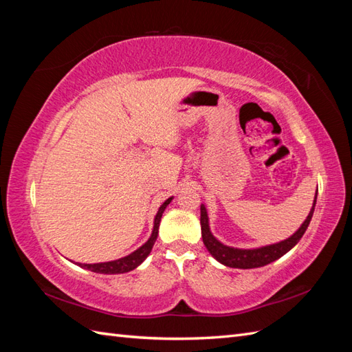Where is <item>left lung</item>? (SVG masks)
<instances>
[{
    "label": "left lung",
    "mask_w": 352,
    "mask_h": 352,
    "mask_svg": "<svg viewBox=\"0 0 352 352\" xmlns=\"http://www.w3.org/2000/svg\"><path fill=\"white\" fill-rule=\"evenodd\" d=\"M318 197V190H316ZM316 197L313 201V207L307 216V219L302 222V226L295 231L294 234L287 237L286 241H281L278 243L260 246V248H252V250H242V248H233V246H227L221 243L218 239H216L210 227H208V216L204 204H201V234H203V242L206 245L207 251L212 254V256L219 261V263L226 265L228 267H239V269H252V267H260L272 263L276 258L283 257L284 254L290 251L294 246L300 242V239L304 236L305 230H307L309 223L311 221L313 212H315L316 206Z\"/></svg>",
    "instance_id": "8db88e82"
}]
</instances>
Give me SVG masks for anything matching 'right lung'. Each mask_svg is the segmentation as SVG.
Returning <instances> with one entry per match:
<instances>
[{
    "instance_id": "right-lung-1",
    "label": "right lung",
    "mask_w": 352,
    "mask_h": 352,
    "mask_svg": "<svg viewBox=\"0 0 352 352\" xmlns=\"http://www.w3.org/2000/svg\"><path fill=\"white\" fill-rule=\"evenodd\" d=\"M170 201H172V197L168 198L160 206L159 212H157L155 219H154L153 233H151V236H149L148 241L140 246V248H138L134 252L129 254V256L113 260V261H104V263H94V265H87V263L81 265L80 263V266L85 267V269H89V271H92V272H96V274H125V272L133 271V269H136L142 263V261H144L149 256V252H151L155 239H157V236H159V226H160V221H162V214H163L164 208L168 207Z\"/></svg>"
}]
</instances>
